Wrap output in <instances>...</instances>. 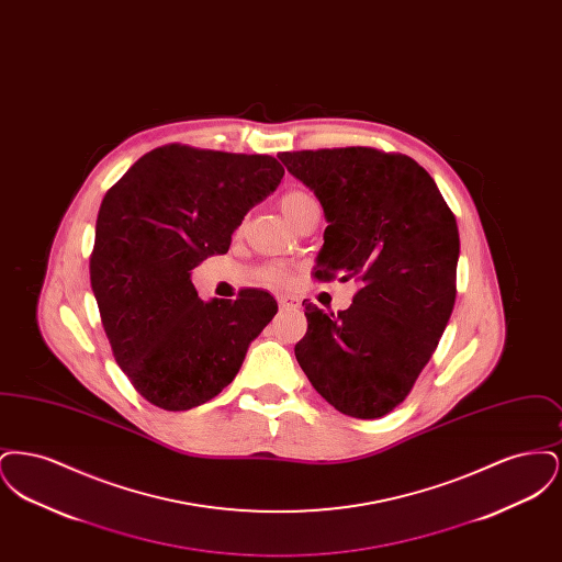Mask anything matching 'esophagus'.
<instances>
[{
	"label": "esophagus",
	"instance_id": "obj_1",
	"mask_svg": "<svg viewBox=\"0 0 562 562\" xmlns=\"http://www.w3.org/2000/svg\"><path fill=\"white\" fill-rule=\"evenodd\" d=\"M278 303H280L282 310H294V307H299V299L289 296V294H280V296H278Z\"/></svg>",
	"mask_w": 562,
	"mask_h": 562
}]
</instances>
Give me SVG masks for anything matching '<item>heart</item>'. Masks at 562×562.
<instances>
[{
	"instance_id": "heart-1",
	"label": "heart",
	"mask_w": 562,
	"mask_h": 562,
	"mask_svg": "<svg viewBox=\"0 0 562 562\" xmlns=\"http://www.w3.org/2000/svg\"><path fill=\"white\" fill-rule=\"evenodd\" d=\"M312 204H316V200L305 189H286L280 195V209H282V213L291 223ZM263 278H266V282H269V284H284L286 282V269L280 268V266H268V268L263 269Z\"/></svg>"
}]
</instances>
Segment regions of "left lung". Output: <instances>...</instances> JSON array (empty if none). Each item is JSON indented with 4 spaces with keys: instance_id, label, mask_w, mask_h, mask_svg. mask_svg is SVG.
Wrapping results in <instances>:
<instances>
[{
    "instance_id": "1",
    "label": "left lung",
    "mask_w": 562,
    "mask_h": 562,
    "mask_svg": "<svg viewBox=\"0 0 562 562\" xmlns=\"http://www.w3.org/2000/svg\"><path fill=\"white\" fill-rule=\"evenodd\" d=\"M278 158L314 189L328 221L312 276L360 284L337 314L303 301L307 333L294 346L296 362L339 413L379 419L411 394L453 314V211L404 154L337 147Z\"/></svg>"
}]
</instances>
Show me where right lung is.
I'll return each instance as SVG.
<instances>
[{
	"label": "right lung",
	"instance_id": "1",
	"mask_svg": "<svg viewBox=\"0 0 562 562\" xmlns=\"http://www.w3.org/2000/svg\"><path fill=\"white\" fill-rule=\"evenodd\" d=\"M282 177L271 156L170 143L108 189L90 284L113 358L149 404L189 411L221 394L276 316V299L261 289L204 303L189 271L229 250L244 214Z\"/></svg>",
	"mask_w": 562,
	"mask_h": 562
}]
</instances>
